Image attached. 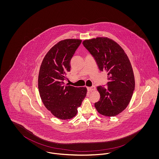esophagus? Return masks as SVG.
Segmentation results:
<instances>
[{"instance_id": "1", "label": "esophagus", "mask_w": 159, "mask_h": 159, "mask_svg": "<svg viewBox=\"0 0 159 159\" xmlns=\"http://www.w3.org/2000/svg\"><path fill=\"white\" fill-rule=\"evenodd\" d=\"M88 90L89 92L95 91V86H92L91 87H88Z\"/></svg>"}]
</instances>
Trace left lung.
<instances>
[{"label":"left lung","instance_id":"1","mask_svg":"<svg viewBox=\"0 0 159 159\" xmlns=\"http://www.w3.org/2000/svg\"><path fill=\"white\" fill-rule=\"evenodd\" d=\"M83 46L95 58L99 70L108 75V87L97 86L100 99L95 107L101 115L113 117L128 106L135 89V77L127 54L113 40L106 37L86 39Z\"/></svg>","mask_w":159,"mask_h":159}]
</instances>
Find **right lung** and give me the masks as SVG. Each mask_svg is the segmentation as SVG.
Returning <instances> with one entry per match:
<instances>
[{"instance_id":"1","label":"right lung","mask_w":159,"mask_h":159,"mask_svg":"<svg viewBox=\"0 0 159 159\" xmlns=\"http://www.w3.org/2000/svg\"><path fill=\"white\" fill-rule=\"evenodd\" d=\"M82 40L67 39L52 47L42 62L38 76V88L46 108L61 120L73 118L86 96V87L65 85L64 80L70 71V61Z\"/></svg>"}]
</instances>
